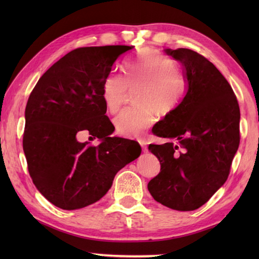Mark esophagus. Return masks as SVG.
<instances>
[{
  "label": "esophagus",
  "mask_w": 259,
  "mask_h": 259,
  "mask_svg": "<svg viewBox=\"0 0 259 259\" xmlns=\"http://www.w3.org/2000/svg\"><path fill=\"white\" fill-rule=\"evenodd\" d=\"M139 144H140V146H141V148H142V151H144V152H147V151H148L147 142H146L145 140H140V141H139Z\"/></svg>",
  "instance_id": "esophagus-1"
}]
</instances>
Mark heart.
Segmentation results:
<instances>
[{"label": "heart", "instance_id": "1", "mask_svg": "<svg viewBox=\"0 0 259 259\" xmlns=\"http://www.w3.org/2000/svg\"><path fill=\"white\" fill-rule=\"evenodd\" d=\"M136 95L138 108H128L114 119L117 134L128 138L139 137L155 122L156 114H167L176 108L186 90V82L172 59L147 51L131 62L123 75L110 74L102 88L103 100L110 112L118 111L129 90Z\"/></svg>", "mask_w": 259, "mask_h": 259}]
</instances>
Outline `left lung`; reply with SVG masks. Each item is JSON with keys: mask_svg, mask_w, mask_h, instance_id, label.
<instances>
[{"mask_svg": "<svg viewBox=\"0 0 259 259\" xmlns=\"http://www.w3.org/2000/svg\"><path fill=\"white\" fill-rule=\"evenodd\" d=\"M164 52L183 64L187 91L152 129L176 144L149 145L161 168L148 190L161 205L190 211L227 180L239 146L240 111L228 81L205 57L189 49Z\"/></svg>", "mask_w": 259, "mask_h": 259, "instance_id": "obj_1", "label": "left lung"}]
</instances>
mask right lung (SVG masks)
<instances>
[{"label": "right lung", "instance_id": "add662e5", "mask_svg": "<svg viewBox=\"0 0 259 259\" xmlns=\"http://www.w3.org/2000/svg\"><path fill=\"white\" fill-rule=\"evenodd\" d=\"M135 47L79 48L65 54L37 81L25 108L23 150L36 189L64 210L100 200L114 176L141 153L138 144L110 137L102 88L118 59ZM88 130L99 146L79 143Z\"/></svg>", "mask_w": 259, "mask_h": 259}]
</instances>
